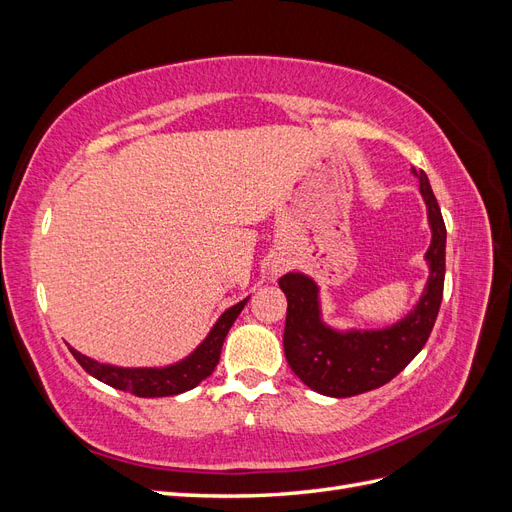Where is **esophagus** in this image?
Masks as SVG:
<instances>
[{"label":"esophagus","instance_id":"34e87169","mask_svg":"<svg viewBox=\"0 0 512 512\" xmlns=\"http://www.w3.org/2000/svg\"><path fill=\"white\" fill-rule=\"evenodd\" d=\"M288 269V262L286 260H275L273 265H271V275H280V273H284Z\"/></svg>","mask_w":512,"mask_h":512}]
</instances>
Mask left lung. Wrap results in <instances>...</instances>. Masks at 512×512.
<instances>
[{
    "instance_id": "1",
    "label": "left lung",
    "mask_w": 512,
    "mask_h": 512,
    "mask_svg": "<svg viewBox=\"0 0 512 512\" xmlns=\"http://www.w3.org/2000/svg\"><path fill=\"white\" fill-rule=\"evenodd\" d=\"M421 185L431 226L425 254L429 280L412 312L389 329L339 333L320 318L318 286L303 273H286L280 288L288 299L284 354L290 369L309 389L327 397H352L391 382L423 350L438 318L444 267L446 226L440 205L423 170H414Z\"/></svg>"
}]
</instances>
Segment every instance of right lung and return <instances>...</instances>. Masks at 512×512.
Here are the masks:
<instances>
[{
    "label": "right lung",
    "mask_w": 512,
    "mask_h": 512,
    "mask_svg": "<svg viewBox=\"0 0 512 512\" xmlns=\"http://www.w3.org/2000/svg\"><path fill=\"white\" fill-rule=\"evenodd\" d=\"M247 299L239 301L237 305L228 307L226 312L220 316V320L215 322V327L211 333L205 337V342L200 344L188 359H183L175 365L168 367H115V365H106L98 363L89 356L76 352L70 348L72 356L79 365L98 378L100 382L113 386V389L119 391H128L136 397H168V395H179L194 389L196 384L203 382L213 374L215 365L220 363V352L224 346V339L232 327V322L237 320L241 314V309L245 307Z\"/></svg>",
    "instance_id": "1"
}]
</instances>
